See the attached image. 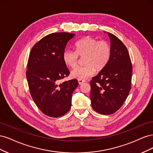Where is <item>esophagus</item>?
Instances as JSON below:
<instances>
[{
	"instance_id": "34e87169",
	"label": "esophagus",
	"mask_w": 153,
	"mask_h": 153,
	"mask_svg": "<svg viewBox=\"0 0 153 153\" xmlns=\"http://www.w3.org/2000/svg\"><path fill=\"white\" fill-rule=\"evenodd\" d=\"M78 84L81 85L83 84V83H84L85 82V80L84 79H78Z\"/></svg>"
}]
</instances>
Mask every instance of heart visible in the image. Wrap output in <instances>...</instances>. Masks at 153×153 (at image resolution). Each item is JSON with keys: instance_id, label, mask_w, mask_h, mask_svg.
<instances>
[{"instance_id": "obj_1", "label": "heart", "mask_w": 153, "mask_h": 153, "mask_svg": "<svg viewBox=\"0 0 153 153\" xmlns=\"http://www.w3.org/2000/svg\"><path fill=\"white\" fill-rule=\"evenodd\" d=\"M76 51L66 50L62 59L66 66L75 68L79 62V56L84 58V66L75 68L71 73L73 78L85 79L92 76L96 69L101 71L107 65L111 56V47L106 41L85 36L75 44Z\"/></svg>"}]
</instances>
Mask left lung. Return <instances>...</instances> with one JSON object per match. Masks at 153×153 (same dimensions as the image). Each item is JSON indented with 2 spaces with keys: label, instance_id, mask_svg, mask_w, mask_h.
<instances>
[{
  "label": "left lung",
  "instance_id": "left-lung-1",
  "mask_svg": "<svg viewBox=\"0 0 153 153\" xmlns=\"http://www.w3.org/2000/svg\"><path fill=\"white\" fill-rule=\"evenodd\" d=\"M111 56L104 69L92 78V107L103 115L115 113L121 107L131 90L132 64L126 46L115 35L108 32Z\"/></svg>",
  "mask_w": 153,
  "mask_h": 153
}]
</instances>
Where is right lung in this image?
Wrapping results in <instances>:
<instances>
[{"label": "right lung", "mask_w": 153, "mask_h": 153, "mask_svg": "<svg viewBox=\"0 0 153 153\" xmlns=\"http://www.w3.org/2000/svg\"><path fill=\"white\" fill-rule=\"evenodd\" d=\"M75 34L56 32L45 36L32 47L26 76L30 95L44 114L59 117L69 112L76 79L62 82L69 75L62 59L68 41Z\"/></svg>", "instance_id": "1"}]
</instances>
